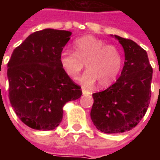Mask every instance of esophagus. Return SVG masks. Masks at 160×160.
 I'll list each match as a JSON object with an SVG mask.
<instances>
[{
  "label": "esophagus",
  "instance_id": "34e87169",
  "mask_svg": "<svg viewBox=\"0 0 160 160\" xmlns=\"http://www.w3.org/2000/svg\"><path fill=\"white\" fill-rule=\"evenodd\" d=\"M82 93L85 95V94H88L89 93V92L87 90H86V89H84V88H82Z\"/></svg>",
  "mask_w": 160,
  "mask_h": 160
}]
</instances>
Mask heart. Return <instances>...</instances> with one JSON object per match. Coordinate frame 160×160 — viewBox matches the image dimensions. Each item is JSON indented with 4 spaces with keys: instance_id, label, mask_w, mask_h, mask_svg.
I'll use <instances>...</instances> for the list:
<instances>
[{
    "instance_id": "b5f03b06",
    "label": "heart",
    "mask_w": 160,
    "mask_h": 160,
    "mask_svg": "<svg viewBox=\"0 0 160 160\" xmlns=\"http://www.w3.org/2000/svg\"><path fill=\"white\" fill-rule=\"evenodd\" d=\"M74 52L63 50L60 64L68 76L75 79L86 63L87 70L79 78L83 86L92 87L96 82L101 88L111 86L117 80L122 67V55L114 44L91 35L81 37L73 43Z\"/></svg>"
}]
</instances>
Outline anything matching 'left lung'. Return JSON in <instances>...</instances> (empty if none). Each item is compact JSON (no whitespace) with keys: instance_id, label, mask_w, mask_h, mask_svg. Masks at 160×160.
Here are the masks:
<instances>
[{"instance_id":"left-lung-1","label":"left lung","mask_w":160,"mask_h":160,"mask_svg":"<svg viewBox=\"0 0 160 160\" xmlns=\"http://www.w3.org/2000/svg\"><path fill=\"white\" fill-rule=\"evenodd\" d=\"M123 47L125 62L121 76L106 90L92 94L91 118L98 130L119 134L132 129L148 111L152 68L144 49L133 40L115 36Z\"/></svg>"}]
</instances>
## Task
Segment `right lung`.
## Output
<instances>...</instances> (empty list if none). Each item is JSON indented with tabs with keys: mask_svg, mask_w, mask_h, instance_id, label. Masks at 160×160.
Wrapping results in <instances>:
<instances>
[{
	"mask_svg": "<svg viewBox=\"0 0 160 160\" xmlns=\"http://www.w3.org/2000/svg\"><path fill=\"white\" fill-rule=\"evenodd\" d=\"M72 32H35L14 49L8 63V97L22 122L37 130H52L62 122L63 106L82 95L64 73L60 54Z\"/></svg>",
	"mask_w": 160,
	"mask_h": 160,
	"instance_id": "right-lung-1",
	"label": "right lung"
}]
</instances>
